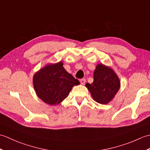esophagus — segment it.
I'll list each match as a JSON object with an SVG mask.
<instances>
[{"label": "esophagus", "mask_w": 150, "mask_h": 150, "mask_svg": "<svg viewBox=\"0 0 150 150\" xmlns=\"http://www.w3.org/2000/svg\"><path fill=\"white\" fill-rule=\"evenodd\" d=\"M81 84L82 85H84L85 84V82H86V79H81Z\"/></svg>", "instance_id": "obj_1"}]
</instances>
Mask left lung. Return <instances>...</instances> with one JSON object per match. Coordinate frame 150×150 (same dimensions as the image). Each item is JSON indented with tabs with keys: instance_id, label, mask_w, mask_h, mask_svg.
I'll return each mask as SVG.
<instances>
[{
	"instance_id": "left-lung-1",
	"label": "left lung",
	"mask_w": 150,
	"mask_h": 150,
	"mask_svg": "<svg viewBox=\"0 0 150 150\" xmlns=\"http://www.w3.org/2000/svg\"><path fill=\"white\" fill-rule=\"evenodd\" d=\"M95 101L101 104L113 100L120 87V79L110 67L103 64L97 65L93 73V83L86 84Z\"/></svg>"
}]
</instances>
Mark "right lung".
<instances>
[{"label": "right lung", "instance_id": "1", "mask_svg": "<svg viewBox=\"0 0 150 150\" xmlns=\"http://www.w3.org/2000/svg\"><path fill=\"white\" fill-rule=\"evenodd\" d=\"M80 84L64 68L63 62L49 64L35 73L34 90L39 98L49 105H57L68 96L74 86Z\"/></svg>", "mask_w": 150, "mask_h": 150}]
</instances>
